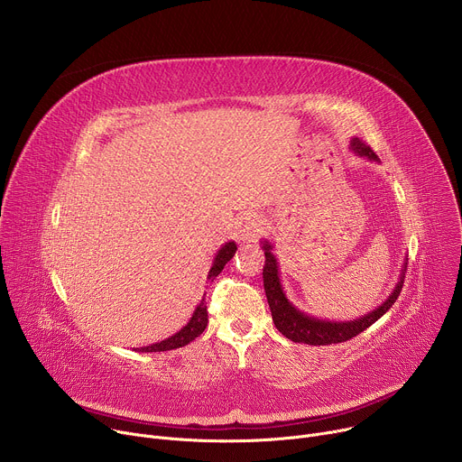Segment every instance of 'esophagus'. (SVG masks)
Instances as JSON below:
<instances>
[{
  "label": "esophagus",
  "mask_w": 462,
  "mask_h": 462,
  "mask_svg": "<svg viewBox=\"0 0 462 462\" xmlns=\"http://www.w3.org/2000/svg\"><path fill=\"white\" fill-rule=\"evenodd\" d=\"M263 230H265V223H263L257 214H246L237 223V237L243 243L255 241L263 234Z\"/></svg>",
  "instance_id": "1"
}]
</instances>
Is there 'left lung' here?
<instances>
[{"mask_svg": "<svg viewBox=\"0 0 462 462\" xmlns=\"http://www.w3.org/2000/svg\"><path fill=\"white\" fill-rule=\"evenodd\" d=\"M351 152H355L360 157H367L369 161L380 162V159L376 157V153L360 139H353ZM263 250H265V267H263V285H265V294H267V301L273 312V319L278 331L298 344H309V346H331V344H340V342H347L351 338H355L356 335H360L362 331H365L367 327H371L376 319H380L391 307L393 303L397 301L402 285H404V278H406V265L404 263L402 273H401V280L399 283L394 285L393 292L387 296V300L378 305L374 310H371L369 314L351 319V321H328V319H319V318H312L301 310H298L285 296L283 287H282V280H280V267H278V259L273 254V245L269 241H263Z\"/></svg>", "mask_w": 462, "mask_h": 462, "instance_id": "1", "label": "left lung"}]
</instances>
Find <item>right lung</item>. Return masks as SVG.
Here are the masks:
<instances>
[{
	"label": "right lung",
	"instance_id": "obj_1",
	"mask_svg": "<svg viewBox=\"0 0 462 462\" xmlns=\"http://www.w3.org/2000/svg\"><path fill=\"white\" fill-rule=\"evenodd\" d=\"M236 250H237V245L234 241H228V243H225L221 246V250L214 257L212 269L208 273V282H214L221 274V271L225 269L226 263L234 257ZM207 325H208V310H207V298L203 296L201 303L195 307L189 321L180 328L179 333H175L173 337H170V338H166L162 342H157V344H152V346H146V347H137L135 351H141V353H161V351H171V349L184 347L191 340H195L197 337L203 335Z\"/></svg>",
	"mask_w": 462,
	"mask_h": 462
}]
</instances>
